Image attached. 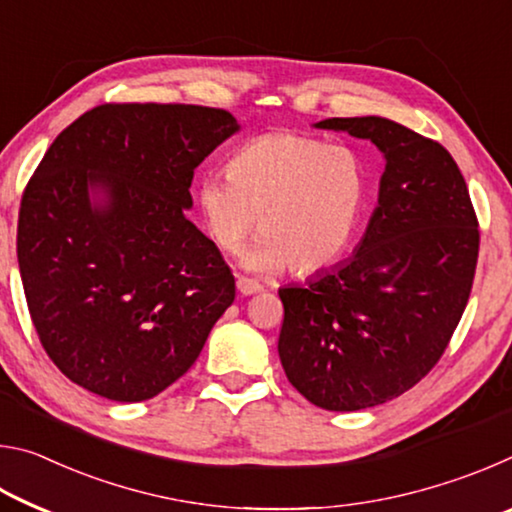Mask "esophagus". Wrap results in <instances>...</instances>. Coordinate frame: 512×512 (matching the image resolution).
Masks as SVG:
<instances>
[{"label": "esophagus", "instance_id": "1", "mask_svg": "<svg viewBox=\"0 0 512 512\" xmlns=\"http://www.w3.org/2000/svg\"><path fill=\"white\" fill-rule=\"evenodd\" d=\"M237 289H239L241 296H253V293H257L259 289H262V284H259L257 280H253V277L239 275L237 277Z\"/></svg>", "mask_w": 512, "mask_h": 512}]
</instances>
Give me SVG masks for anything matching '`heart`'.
<instances>
[{
    "label": "heart",
    "instance_id": "b5f03b06",
    "mask_svg": "<svg viewBox=\"0 0 512 512\" xmlns=\"http://www.w3.org/2000/svg\"><path fill=\"white\" fill-rule=\"evenodd\" d=\"M368 198L359 153L345 144L275 131L241 144L228 173L198 183V205L212 239L235 250L253 230L259 237L244 264L275 271L287 264L311 273L339 257L357 230Z\"/></svg>",
    "mask_w": 512,
    "mask_h": 512
}]
</instances>
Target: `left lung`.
Returning <instances> with one entry per match:
<instances>
[{
	"label": "left lung",
	"instance_id": "8db88e82",
	"mask_svg": "<svg viewBox=\"0 0 512 512\" xmlns=\"http://www.w3.org/2000/svg\"><path fill=\"white\" fill-rule=\"evenodd\" d=\"M384 153L379 205L348 262L280 289L282 368L327 411H359L409 391L436 366L470 300L479 219L443 144L384 117L316 124Z\"/></svg>",
	"mask_w": 512,
	"mask_h": 512
}]
</instances>
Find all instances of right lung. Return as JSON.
Returning <instances> with one entry per match:
<instances>
[{"instance_id": "1", "label": "right lung", "mask_w": 512, "mask_h": 512, "mask_svg": "<svg viewBox=\"0 0 512 512\" xmlns=\"http://www.w3.org/2000/svg\"><path fill=\"white\" fill-rule=\"evenodd\" d=\"M237 131L221 108L103 103L47 149L22 194L17 262L42 348L74 384L142 402L194 366L235 275L185 216L189 187Z\"/></svg>"}]
</instances>
